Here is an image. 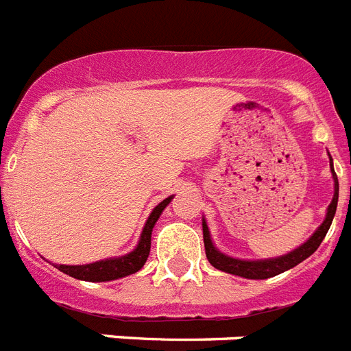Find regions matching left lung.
I'll return each mask as SVG.
<instances>
[{"mask_svg":"<svg viewBox=\"0 0 351 351\" xmlns=\"http://www.w3.org/2000/svg\"><path fill=\"white\" fill-rule=\"evenodd\" d=\"M330 168H332V178H333V199L330 206L326 210V217L321 223L315 232L312 234V237L302 243L299 248L288 252L285 255H279V257H271V259H259V261H245V259H235V257H230V255H224L223 252H219L212 243V237H210V230L206 221L203 219V239H204V252H206V257H208L210 265L217 268L221 271H226V274H232V276L245 277V279H268V277L279 276L282 271L290 270L293 266H297L299 263H302L304 259H308L313 252L317 250L321 246L324 235L328 234V230L332 226L333 215H335V210H337V201H339V181L337 176H335V170H333V161L330 158Z\"/></svg>","mask_w":351,"mask_h":351,"instance_id":"left-lung-1","label":"left lung"}]
</instances>
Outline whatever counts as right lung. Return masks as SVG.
<instances>
[{"label": "right lung", "instance_id": "right-lung-1", "mask_svg": "<svg viewBox=\"0 0 351 351\" xmlns=\"http://www.w3.org/2000/svg\"><path fill=\"white\" fill-rule=\"evenodd\" d=\"M173 199V195L167 197L165 201L152 210V214L148 215L145 228L141 232L139 243L130 254L121 255V257H110V259L97 261V263H90V265H56L58 270H61L66 276L80 279V281H90V282H105L114 281V279H121V277L132 276L143 268V265L147 263L148 254H150V243H152V230L158 223L159 215L162 214V210L167 208V204Z\"/></svg>", "mask_w": 351, "mask_h": 351}]
</instances>
